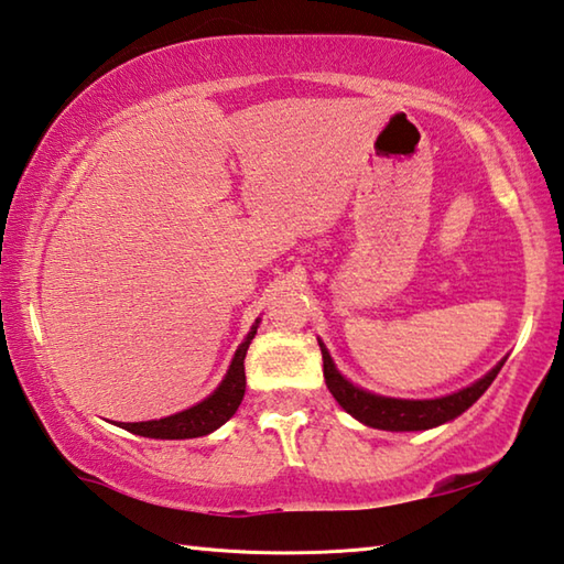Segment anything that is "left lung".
Masks as SVG:
<instances>
[{
    "instance_id": "8db88e82",
    "label": "left lung",
    "mask_w": 564,
    "mask_h": 564,
    "mask_svg": "<svg viewBox=\"0 0 564 564\" xmlns=\"http://www.w3.org/2000/svg\"><path fill=\"white\" fill-rule=\"evenodd\" d=\"M319 349L324 359V381H327V389L332 391V397L337 399L339 406L347 413H351L354 419L381 431H426L460 416L463 411L470 409L473 403L488 391L490 383L496 381L498 371L502 369V364H506L500 361L496 369L488 371L486 377L473 383V387L463 389L458 393H451V397L429 399V401H406V399L377 397V393H369L359 387H354V383L344 379L337 371V367H334L329 351L324 349L322 341H319Z\"/></svg>"
}]
</instances>
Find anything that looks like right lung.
<instances>
[{
	"mask_svg": "<svg viewBox=\"0 0 564 564\" xmlns=\"http://www.w3.org/2000/svg\"><path fill=\"white\" fill-rule=\"evenodd\" d=\"M257 319L252 324L247 339L240 344V349L235 351V359L227 369V377L223 379L220 387L215 389L213 397L197 403V406L175 413L161 421H141V423H121V429L135 433V436L145 438H165V441H181V438H197L207 436L215 429H220L225 421H230L232 413L240 406L245 397V354L250 349V341L257 334Z\"/></svg>",
	"mask_w": 564,
	"mask_h": 564,
	"instance_id": "right-lung-1",
	"label": "right lung"
}]
</instances>
